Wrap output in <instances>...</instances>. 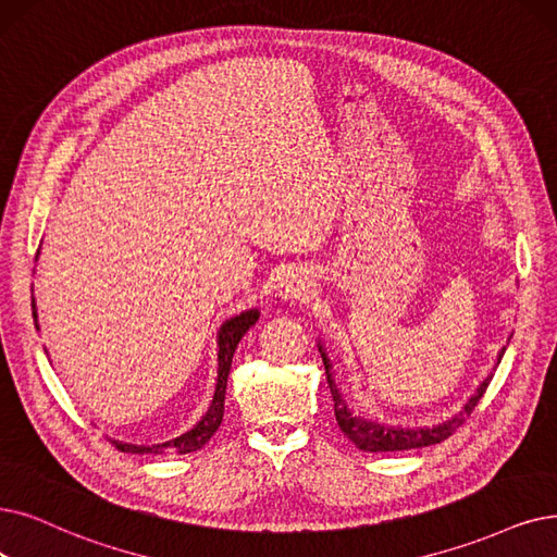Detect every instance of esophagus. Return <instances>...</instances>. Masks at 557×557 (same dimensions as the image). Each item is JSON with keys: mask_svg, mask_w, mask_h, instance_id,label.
Segmentation results:
<instances>
[{"mask_svg": "<svg viewBox=\"0 0 557 557\" xmlns=\"http://www.w3.org/2000/svg\"><path fill=\"white\" fill-rule=\"evenodd\" d=\"M281 297L283 299H304L313 295V281L308 278L304 270H290L281 281Z\"/></svg>", "mask_w": 557, "mask_h": 557, "instance_id": "esophagus-1", "label": "esophagus"}]
</instances>
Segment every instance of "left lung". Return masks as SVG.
<instances>
[{
  "label": "left lung",
  "instance_id": "1",
  "mask_svg": "<svg viewBox=\"0 0 557 557\" xmlns=\"http://www.w3.org/2000/svg\"><path fill=\"white\" fill-rule=\"evenodd\" d=\"M509 345V341H507ZM322 361H324V370H326V382L331 388V397H333V409H336V420L338 428L343 430V434L354 443L359 450L366 453H395V450H413V448H428L434 446V443L446 441L459 425L463 422V418L469 416L475 405L480 403V397L484 395L488 382H492L494 370L498 368L505 347L498 351L494 370L488 372L484 380L480 382V386L475 388V393L466 399V405L450 418L436 422V425H420V428H407V425H393V422H384L376 420L368 413L354 411V407H349L347 397L343 395V391L338 388L336 380H333V363L329 359V351L324 347L322 341H318Z\"/></svg>",
  "mask_w": 557,
  "mask_h": 557
}]
</instances>
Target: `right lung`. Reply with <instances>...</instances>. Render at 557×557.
I'll return each instance as SVG.
<instances>
[{
	"instance_id": "obj_1",
	"label": "right lung",
	"mask_w": 557,
	"mask_h": 557,
	"mask_svg": "<svg viewBox=\"0 0 557 557\" xmlns=\"http://www.w3.org/2000/svg\"><path fill=\"white\" fill-rule=\"evenodd\" d=\"M40 251L36 253L38 260ZM32 313H34V324L38 326V310H36V299H34V290H32ZM260 318L258 308H249L242 310L239 315H233L231 320H226L224 324L219 326L216 331V386H214V395L212 403L208 407V411L201 416V420L196 422L191 430H187L185 434L169 438L164 443H152V446H137V443H125L119 438H111V443L121 450V453H132V455H187L194 450H201L206 443L214 436V432L219 430L221 420H224V399H226V384H228V372H231V363H233V354L237 349V343L242 341L244 333H247ZM48 354V349H46Z\"/></svg>"
}]
</instances>
